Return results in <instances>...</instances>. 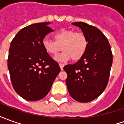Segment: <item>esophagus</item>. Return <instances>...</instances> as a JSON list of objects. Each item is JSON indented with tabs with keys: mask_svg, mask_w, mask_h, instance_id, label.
<instances>
[{
	"mask_svg": "<svg viewBox=\"0 0 124 124\" xmlns=\"http://www.w3.org/2000/svg\"><path fill=\"white\" fill-rule=\"evenodd\" d=\"M59 66H60L61 70H63L64 64H63V63H59Z\"/></svg>",
	"mask_w": 124,
	"mask_h": 124,
	"instance_id": "1",
	"label": "esophagus"
}]
</instances>
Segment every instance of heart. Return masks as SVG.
Masks as SVG:
<instances>
[{"instance_id":"1","label":"heart","mask_w":124,"mask_h":124,"mask_svg":"<svg viewBox=\"0 0 124 124\" xmlns=\"http://www.w3.org/2000/svg\"><path fill=\"white\" fill-rule=\"evenodd\" d=\"M54 41L45 38L42 45L48 53L53 55L57 54L62 48L63 52L54 58L57 61L65 62L71 59L73 61L80 60L87 51L88 40L82 32L62 29L54 34Z\"/></svg>"}]
</instances>
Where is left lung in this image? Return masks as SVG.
<instances>
[{"label": "left lung", "instance_id": "obj_1", "mask_svg": "<svg viewBox=\"0 0 124 124\" xmlns=\"http://www.w3.org/2000/svg\"><path fill=\"white\" fill-rule=\"evenodd\" d=\"M71 24L81 29L88 45L82 59L63 67L67 74L66 84L73 99L87 103L96 99L106 88L112 65V52L107 38L98 28L84 22Z\"/></svg>", "mask_w": 124, "mask_h": 124}]
</instances>
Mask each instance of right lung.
Returning a JSON list of instances; mask_svg holds the SVG:
<instances>
[{"label":"right lung","mask_w":124,"mask_h":124,"mask_svg":"<svg viewBox=\"0 0 124 124\" xmlns=\"http://www.w3.org/2000/svg\"><path fill=\"white\" fill-rule=\"evenodd\" d=\"M51 22L37 23L21 29L11 41L8 69L12 85L23 99L38 101L46 96L61 69L45 51L42 41L53 31Z\"/></svg>","instance_id":"right-lung-1"}]
</instances>
